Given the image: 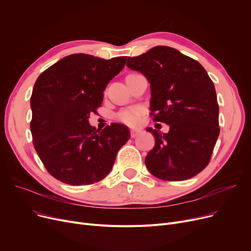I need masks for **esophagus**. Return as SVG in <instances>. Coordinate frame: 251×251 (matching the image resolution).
<instances>
[{"mask_svg":"<svg viewBox=\"0 0 251 251\" xmlns=\"http://www.w3.org/2000/svg\"><path fill=\"white\" fill-rule=\"evenodd\" d=\"M141 131L140 130H131L130 131V136L131 138H135L136 136H138L140 134Z\"/></svg>","mask_w":251,"mask_h":251,"instance_id":"obj_1","label":"esophagus"}]
</instances>
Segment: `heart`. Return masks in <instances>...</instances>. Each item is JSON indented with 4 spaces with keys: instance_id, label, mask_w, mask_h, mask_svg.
<instances>
[{
    "instance_id": "b5f03b06",
    "label": "heart",
    "mask_w": 251,
    "mask_h": 251,
    "mask_svg": "<svg viewBox=\"0 0 251 251\" xmlns=\"http://www.w3.org/2000/svg\"><path fill=\"white\" fill-rule=\"evenodd\" d=\"M143 110L140 107H130L123 109L116 115V119L129 126H136L140 122Z\"/></svg>"
}]
</instances>
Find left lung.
Instances as JSON below:
<instances>
[{"label":"left lung","instance_id":"1","mask_svg":"<svg viewBox=\"0 0 251 251\" xmlns=\"http://www.w3.org/2000/svg\"><path fill=\"white\" fill-rule=\"evenodd\" d=\"M127 67L151 83V115L170 126L168 133L149 128L155 138L146 166L156 178L182 181L208 165L220 134L219 104L202 66L178 50L157 46L128 58Z\"/></svg>","mask_w":251,"mask_h":251}]
</instances>
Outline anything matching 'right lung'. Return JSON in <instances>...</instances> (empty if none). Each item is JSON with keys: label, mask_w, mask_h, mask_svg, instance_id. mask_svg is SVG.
I'll use <instances>...</instances> for the list:
<instances>
[{"label": "right lung", "mask_w": 251, "mask_h": 251, "mask_svg": "<svg viewBox=\"0 0 251 251\" xmlns=\"http://www.w3.org/2000/svg\"><path fill=\"white\" fill-rule=\"evenodd\" d=\"M126 59L73 54L36 79L30 98L32 142L48 172L61 182L88 185L100 181L130 138L123 124L113 123L99 131L88 123Z\"/></svg>", "instance_id": "obj_1"}]
</instances>
